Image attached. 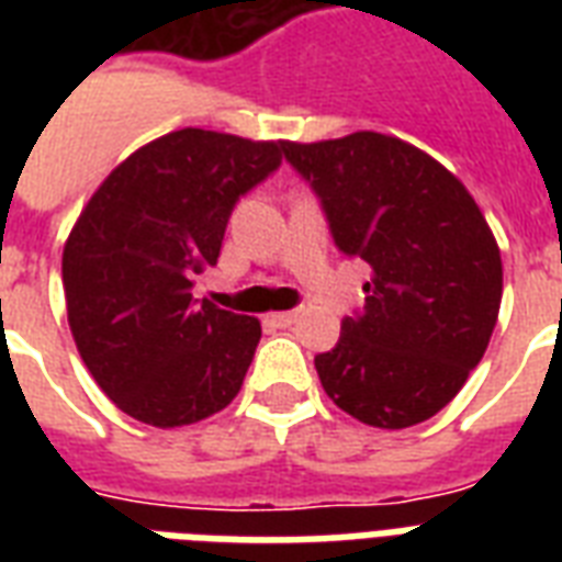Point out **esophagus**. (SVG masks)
Wrapping results in <instances>:
<instances>
[{
  "mask_svg": "<svg viewBox=\"0 0 562 562\" xmlns=\"http://www.w3.org/2000/svg\"><path fill=\"white\" fill-rule=\"evenodd\" d=\"M294 321H297V312H273V315H268V324L280 326V329L291 326Z\"/></svg>",
  "mask_w": 562,
  "mask_h": 562,
  "instance_id": "34e87169",
  "label": "esophagus"
}]
</instances>
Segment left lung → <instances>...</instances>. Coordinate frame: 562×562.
I'll return each mask as SVG.
<instances>
[{
    "label": "left lung",
    "mask_w": 562,
    "mask_h": 562,
    "mask_svg": "<svg viewBox=\"0 0 562 562\" xmlns=\"http://www.w3.org/2000/svg\"><path fill=\"white\" fill-rule=\"evenodd\" d=\"M324 203L335 245L370 265L364 312L315 356L326 396L375 428H408L458 396L502 306V254L452 171L396 136L282 143Z\"/></svg>",
    "instance_id": "8db88e82"
}]
</instances>
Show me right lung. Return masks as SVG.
I'll list each match as a JSON object with an SVG mask.
<instances>
[{
    "label": "right lung",
    "instance_id": "obj_1",
    "mask_svg": "<svg viewBox=\"0 0 562 562\" xmlns=\"http://www.w3.org/2000/svg\"><path fill=\"white\" fill-rule=\"evenodd\" d=\"M282 160V143L183 127L110 171L64 247L69 329L127 417L192 426L236 400L262 326L192 297L218 262L229 212Z\"/></svg>",
    "mask_w": 562,
    "mask_h": 562
}]
</instances>
